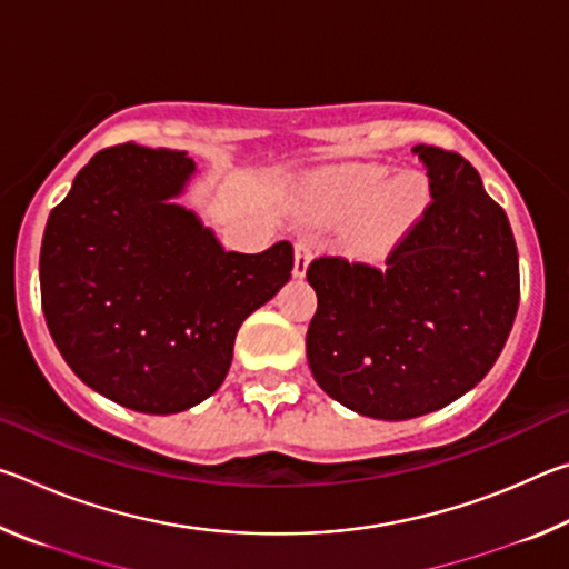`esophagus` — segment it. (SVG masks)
Returning a JSON list of instances; mask_svg holds the SVG:
<instances>
[{
  "label": "esophagus",
  "instance_id": "obj_1",
  "mask_svg": "<svg viewBox=\"0 0 569 569\" xmlns=\"http://www.w3.org/2000/svg\"><path fill=\"white\" fill-rule=\"evenodd\" d=\"M311 258H313L311 238H298L296 240V263H293V276L296 278H303L306 276Z\"/></svg>",
  "mask_w": 569,
  "mask_h": 569
}]
</instances>
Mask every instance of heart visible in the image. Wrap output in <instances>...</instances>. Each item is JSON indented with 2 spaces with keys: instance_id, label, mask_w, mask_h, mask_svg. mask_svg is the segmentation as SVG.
I'll return each mask as SVG.
<instances>
[{
  "instance_id": "heart-1",
  "label": "heart",
  "mask_w": 569,
  "mask_h": 569,
  "mask_svg": "<svg viewBox=\"0 0 569 569\" xmlns=\"http://www.w3.org/2000/svg\"><path fill=\"white\" fill-rule=\"evenodd\" d=\"M316 210L326 218H352L349 243L356 256L383 258L427 213L431 190L421 172L391 176L383 166L323 170L308 182Z\"/></svg>"
}]
</instances>
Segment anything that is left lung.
Here are the masks:
<instances>
[{
    "instance_id": "left-lung-1",
    "label": "left lung",
    "mask_w": 569,
    "mask_h": 569,
    "mask_svg": "<svg viewBox=\"0 0 569 569\" xmlns=\"http://www.w3.org/2000/svg\"><path fill=\"white\" fill-rule=\"evenodd\" d=\"M431 203L387 266L321 256L308 266L316 308L306 333L313 379L363 417L401 421L475 389L502 353L519 306L507 213L459 152L411 148Z\"/></svg>"
}]
</instances>
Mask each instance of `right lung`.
<instances>
[{
    "label": "right lung",
    "instance_id": "obj_1",
    "mask_svg": "<svg viewBox=\"0 0 569 569\" xmlns=\"http://www.w3.org/2000/svg\"><path fill=\"white\" fill-rule=\"evenodd\" d=\"M186 152L124 142L84 166L47 220V329L90 389L142 413H178L218 391L236 333L293 271L288 240L236 253L172 198Z\"/></svg>",
    "mask_w": 569,
    "mask_h": 569
}]
</instances>
